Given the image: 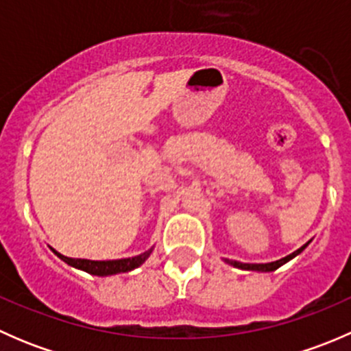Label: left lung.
<instances>
[{
  "label": "left lung",
  "instance_id": "8db88e82",
  "mask_svg": "<svg viewBox=\"0 0 351 351\" xmlns=\"http://www.w3.org/2000/svg\"><path fill=\"white\" fill-rule=\"evenodd\" d=\"M309 244V243H307ZM307 244H304L302 247H299L297 251H293L292 254H289V256L282 258V260H277V261H271V263H239V261H232V260H226L228 263H231L232 267H238V268H243V270H258V271H274L277 270L278 267H282V265L287 263L289 260H292L293 256H297V254L300 253V251L304 250V247L307 246Z\"/></svg>",
  "mask_w": 351,
  "mask_h": 351
}]
</instances>
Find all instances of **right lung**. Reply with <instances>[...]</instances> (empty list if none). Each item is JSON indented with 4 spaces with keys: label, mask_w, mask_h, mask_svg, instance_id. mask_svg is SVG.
Here are the masks:
<instances>
[{
    "label": "right lung",
    "mask_w": 351,
    "mask_h": 351,
    "mask_svg": "<svg viewBox=\"0 0 351 351\" xmlns=\"http://www.w3.org/2000/svg\"><path fill=\"white\" fill-rule=\"evenodd\" d=\"M54 251V250H52ZM61 260H64L71 267H76L80 270L88 271L91 275H98V277H105V275H115V274H123V271H130L136 267H139L141 263H144L147 256H149L151 251L139 254V256L134 258H122V260H108V261H95V260H81V258H67L62 256L61 253L54 251Z\"/></svg>",
    "instance_id": "add662e5"
}]
</instances>
